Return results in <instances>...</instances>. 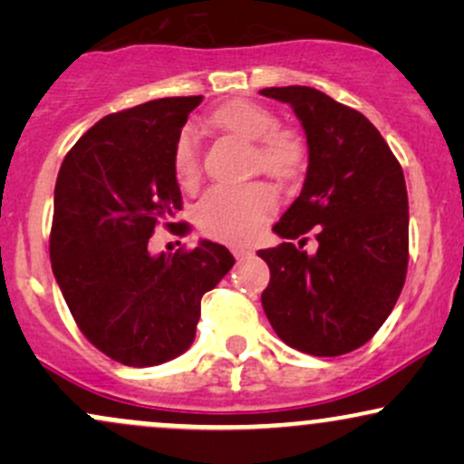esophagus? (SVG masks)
Instances as JSON below:
<instances>
[{
    "label": "esophagus",
    "instance_id": "34e87169",
    "mask_svg": "<svg viewBox=\"0 0 464 464\" xmlns=\"http://www.w3.org/2000/svg\"><path fill=\"white\" fill-rule=\"evenodd\" d=\"M233 255H236V259H244V257H248L250 250L248 248H233Z\"/></svg>",
    "mask_w": 464,
    "mask_h": 464
}]
</instances>
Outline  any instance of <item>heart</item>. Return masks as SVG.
Here are the masks:
<instances>
[{"label": "heart", "instance_id": "heart-1", "mask_svg": "<svg viewBox=\"0 0 464 464\" xmlns=\"http://www.w3.org/2000/svg\"><path fill=\"white\" fill-rule=\"evenodd\" d=\"M214 129L250 143L248 172L292 180L305 169L310 148L292 126H279L268 106L253 100H228L209 113ZM172 172L183 189H194L202 174L194 132L183 130L172 148ZM276 211V194L266 183L214 188L196 207V225L207 237L225 244H246L259 236Z\"/></svg>", "mask_w": 464, "mask_h": 464}]
</instances>
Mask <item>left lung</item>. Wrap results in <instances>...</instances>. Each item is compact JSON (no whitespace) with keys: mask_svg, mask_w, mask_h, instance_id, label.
I'll return each mask as SVG.
<instances>
[{"mask_svg":"<svg viewBox=\"0 0 464 464\" xmlns=\"http://www.w3.org/2000/svg\"><path fill=\"white\" fill-rule=\"evenodd\" d=\"M259 93L295 109L310 148L299 198L275 225L285 242L257 250L270 268L264 312L292 349L318 358L349 353L384 324L406 281L403 169L360 111L312 87ZM310 230L319 242L314 256L302 250Z\"/></svg>","mask_w":464,"mask_h":464,"instance_id":"left-lung-1","label":"left lung"}]
</instances>
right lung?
<instances>
[{
  "mask_svg": "<svg viewBox=\"0 0 464 464\" xmlns=\"http://www.w3.org/2000/svg\"><path fill=\"white\" fill-rule=\"evenodd\" d=\"M202 95L161 98L102 117L67 152L56 179L52 270L84 338L126 366H154L194 343L200 299L236 259L202 239L159 257L148 239L174 236L183 209L172 148Z\"/></svg>",
  "mask_w": 464,
  "mask_h": 464,
  "instance_id": "1",
  "label": "right lung"
}]
</instances>
